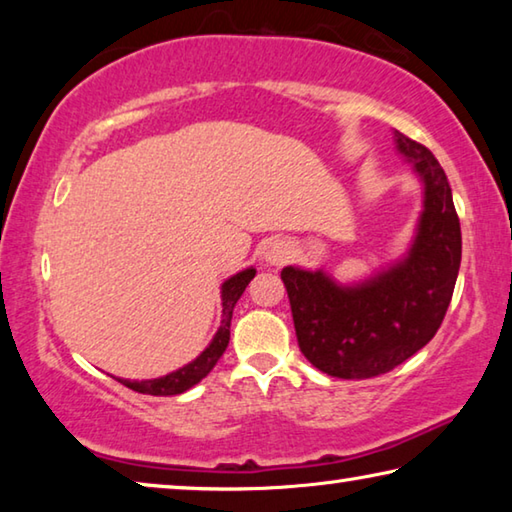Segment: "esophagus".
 <instances>
[{
  "instance_id": "34e87169",
  "label": "esophagus",
  "mask_w": 512,
  "mask_h": 512,
  "mask_svg": "<svg viewBox=\"0 0 512 512\" xmlns=\"http://www.w3.org/2000/svg\"><path fill=\"white\" fill-rule=\"evenodd\" d=\"M291 253H293V248L289 241H273V244H268L264 259H266V264H271V266H282L289 262Z\"/></svg>"
}]
</instances>
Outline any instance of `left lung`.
Returning a JSON list of instances; mask_svg holds the SVG:
<instances>
[{
    "instance_id": "left-lung-1",
    "label": "left lung",
    "mask_w": 512,
    "mask_h": 512,
    "mask_svg": "<svg viewBox=\"0 0 512 512\" xmlns=\"http://www.w3.org/2000/svg\"><path fill=\"white\" fill-rule=\"evenodd\" d=\"M393 140L422 183L409 250L352 284L323 268H282L302 354L339 379L384 375L422 350L443 323L461 266V223L443 167L427 146L400 131Z\"/></svg>"
}]
</instances>
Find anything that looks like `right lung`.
I'll list each match as a JSON object with an SVG mask.
<instances>
[{"mask_svg": "<svg viewBox=\"0 0 512 512\" xmlns=\"http://www.w3.org/2000/svg\"><path fill=\"white\" fill-rule=\"evenodd\" d=\"M255 268H244V271H239L237 275H230L228 280L221 284V325L216 329L214 339L210 341V345L198 354L194 361L185 363L183 368L169 372V375L164 377H155V379H119L121 384L126 388H133L137 393H144V395H180L189 391V388L196 386L198 381L203 377L210 375V370L216 366V361L221 359V354L228 348V341H230V320H232V309H235L237 300L241 298V293L246 291L248 282L255 277Z\"/></svg>", "mask_w": 512, "mask_h": 512, "instance_id": "1", "label": "right lung"}]
</instances>
